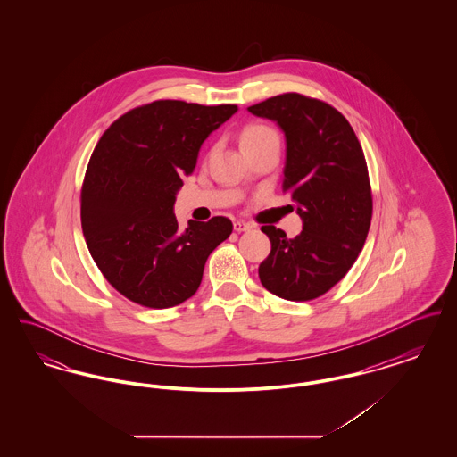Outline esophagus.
<instances>
[{"label": "esophagus", "instance_id": "obj_1", "mask_svg": "<svg viewBox=\"0 0 457 457\" xmlns=\"http://www.w3.org/2000/svg\"><path fill=\"white\" fill-rule=\"evenodd\" d=\"M253 226L250 222H243V220H237L235 222V231L237 233H245V231H252Z\"/></svg>", "mask_w": 457, "mask_h": 457}]
</instances>
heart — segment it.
<instances>
[{
	"instance_id": "b5f03b06",
	"label": "heart",
	"mask_w": 457,
	"mask_h": 457,
	"mask_svg": "<svg viewBox=\"0 0 457 457\" xmlns=\"http://www.w3.org/2000/svg\"><path fill=\"white\" fill-rule=\"evenodd\" d=\"M269 140H278L279 142V137H278L274 129H270L267 125H261V123H253V125L245 127L241 135H239V142H241L243 149L252 147V145H259V144L269 142Z\"/></svg>"
}]
</instances>
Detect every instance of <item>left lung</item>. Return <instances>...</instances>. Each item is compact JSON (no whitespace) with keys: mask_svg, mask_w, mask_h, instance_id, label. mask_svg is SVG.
I'll list each match as a JSON object with an SVG mask.
<instances>
[{"mask_svg":"<svg viewBox=\"0 0 457 457\" xmlns=\"http://www.w3.org/2000/svg\"><path fill=\"white\" fill-rule=\"evenodd\" d=\"M248 111L284 131L283 188L303 220L293 239L276 226H262L272 248L259 267L261 283L289 302L315 300L348 274L369 235L371 188L363 149L348 120L324 101L289 92Z\"/></svg>","mask_w":457,"mask_h":457,"instance_id":"1","label":"left lung"}]
</instances>
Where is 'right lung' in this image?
I'll return each instance as SVG.
<instances>
[{
    "instance_id": "obj_1",
    "label": "right lung",
    "mask_w": 457,
    "mask_h": 457,
    "mask_svg": "<svg viewBox=\"0 0 457 457\" xmlns=\"http://www.w3.org/2000/svg\"><path fill=\"white\" fill-rule=\"evenodd\" d=\"M238 106L154 101L120 116L97 142L80 196L88 252L131 302L170 308L194 296L204 265L228 238V218L178 229L174 200L204 140Z\"/></svg>"
}]
</instances>
